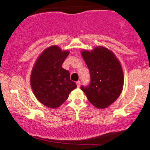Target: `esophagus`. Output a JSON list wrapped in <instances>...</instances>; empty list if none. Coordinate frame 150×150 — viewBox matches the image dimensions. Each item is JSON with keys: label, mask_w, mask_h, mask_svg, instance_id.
Returning a JSON list of instances; mask_svg holds the SVG:
<instances>
[{"label": "esophagus", "mask_w": 150, "mask_h": 150, "mask_svg": "<svg viewBox=\"0 0 150 150\" xmlns=\"http://www.w3.org/2000/svg\"><path fill=\"white\" fill-rule=\"evenodd\" d=\"M76 84H77V87H80V84H81V82H80V81H77V82H76Z\"/></svg>", "instance_id": "34e87169"}]
</instances>
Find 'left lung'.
Wrapping results in <instances>:
<instances>
[{
  "label": "left lung",
  "mask_w": 150,
  "mask_h": 150,
  "mask_svg": "<svg viewBox=\"0 0 150 150\" xmlns=\"http://www.w3.org/2000/svg\"><path fill=\"white\" fill-rule=\"evenodd\" d=\"M82 56L89 70L90 84L81 86L89 101L97 108H106L117 100L124 85L122 66L113 52L103 47L83 50Z\"/></svg>",
  "instance_id": "obj_1"
}]
</instances>
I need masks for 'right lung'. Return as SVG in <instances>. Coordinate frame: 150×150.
<instances>
[{
  "instance_id": "1",
  "label": "right lung",
  "mask_w": 150,
  "mask_h": 150,
  "mask_svg": "<svg viewBox=\"0 0 150 150\" xmlns=\"http://www.w3.org/2000/svg\"><path fill=\"white\" fill-rule=\"evenodd\" d=\"M69 54L57 45L49 47L35 61L30 75V85L36 98L50 108H57L67 100L77 87L70 80V73L62 68Z\"/></svg>"
}]
</instances>
